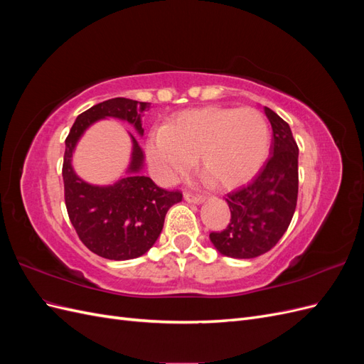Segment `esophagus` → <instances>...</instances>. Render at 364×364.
I'll return each instance as SVG.
<instances>
[{
    "instance_id": "esophagus-1",
    "label": "esophagus",
    "mask_w": 364,
    "mask_h": 364,
    "mask_svg": "<svg viewBox=\"0 0 364 364\" xmlns=\"http://www.w3.org/2000/svg\"><path fill=\"white\" fill-rule=\"evenodd\" d=\"M183 199H185L186 202H188V203H194V205L203 202V197L194 196V194H191V193H185V194H183Z\"/></svg>"
}]
</instances>
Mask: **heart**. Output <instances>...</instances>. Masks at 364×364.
<instances>
[{
    "label": "heart",
    "mask_w": 364,
    "mask_h": 364,
    "mask_svg": "<svg viewBox=\"0 0 364 364\" xmlns=\"http://www.w3.org/2000/svg\"><path fill=\"white\" fill-rule=\"evenodd\" d=\"M269 151V123L253 107L186 109L165 127L153 129L146 142L151 171L165 185L188 174L199 156L203 171L223 188H232L262 168Z\"/></svg>",
    "instance_id": "b5f03b06"
}]
</instances>
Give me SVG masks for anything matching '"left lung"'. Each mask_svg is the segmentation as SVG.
Listing matches in <instances>:
<instances>
[{"instance_id":"8db88e82","label":"left lung","mask_w":364,"mask_h":364,"mask_svg":"<svg viewBox=\"0 0 364 364\" xmlns=\"http://www.w3.org/2000/svg\"><path fill=\"white\" fill-rule=\"evenodd\" d=\"M272 130V156L249 185L228 194L230 223L211 232L214 247L225 257L255 258L269 252L287 230L297 202V149L290 126L264 107Z\"/></svg>"}]
</instances>
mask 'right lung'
<instances>
[{
	"mask_svg": "<svg viewBox=\"0 0 364 364\" xmlns=\"http://www.w3.org/2000/svg\"><path fill=\"white\" fill-rule=\"evenodd\" d=\"M149 109L150 103L111 98L77 117L65 139L62 176L68 217L82 243L107 259L144 255L158 240L168 209L182 200V193L162 190L141 173L144 155L134 135H130L134 150L127 174L114 185L98 186L82 181L71 165L73 151L85 130L107 117L127 121L142 135L141 118Z\"/></svg>",
	"mask_w": 364,
	"mask_h": 364,
	"instance_id": "right-lung-1",
	"label": "right lung"
}]
</instances>
